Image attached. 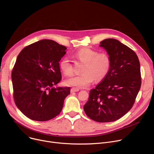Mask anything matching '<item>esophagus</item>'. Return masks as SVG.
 I'll return each mask as SVG.
<instances>
[{
  "label": "esophagus",
  "mask_w": 154,
  "mask_h": 154,
  "mask_svg": "<svg viewBox=\"0 0 154 154\" xmlns=\"http://www.w3.org/2000/svg\"><path fill=\"white\" fill-rule=\"evenodd\" d=\"M79 89H78V88H72L71 90H70V92L71 93H73V92H78L79 91Z\"/></svg>",
  "instance_id": "1"
}]
</instances>
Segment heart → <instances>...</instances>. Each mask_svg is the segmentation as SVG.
Returning <instances> with one entry per match:
<instances>
[{
    "label": "heart",
    "mask_w": 154,
    "mask_h": 154,
    "mask_svg": "<svg viewBox=\"0 0 154 154\" xmlns=\"http://www.w3.org/2000/svg\"><path fill=\"white\" fill-rule=\"evenodd\" d=\"M75 57L80 62L84 63L81 75L67 79L65 85L76 88H86L95 81L103 79L108 74L111 68V59L106 53H99L90 48H82L78 50ZM60 68L62 73L70 76L73 73V66L67 58L62 60Z\"/></svg>",
    "instance_id": "1"
}]
</instances>
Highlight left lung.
<instances>
[{
  "label": "left lung",
  "instance_id": "8db88e82",
  "mask_svg": "<svg viewBox=\"0 0 154 154\" xmlns=\"http://www.w3.org/2000/svg\"><path fill=\"white\" fill-rule=\"evenodd\" d=\"M100 46L109 56L111 68L103 81L90 91L84 110L96 122H109L132 108L141 88L140 63L134 51L117 40L105 39Z\"/></svg>",
  "mask_w": 154,
  "mask_h": 154
}]
</instances>
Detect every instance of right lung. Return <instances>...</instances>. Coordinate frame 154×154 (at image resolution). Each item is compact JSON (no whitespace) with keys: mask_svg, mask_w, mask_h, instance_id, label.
I'll use <instances>...</instances> for the list:
<instances>
[{"mask_svg":"<svg viewBox=\"0 0 154 154\" xmlns=\"http://www.w3.org/2000/svg\"><path fill=\"white\" fill-rule=\"evenodd\" d=\"M66 48L44 39L25 47L12 70L13 97L18 108L28 118L46 121L62 111L70 88L54 87L60 81L59 61Z\"/></svg>","mask_w":154,"mask_h":154,"instance_id":"1","label":"right lung"}]
</instances>
